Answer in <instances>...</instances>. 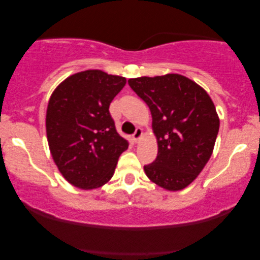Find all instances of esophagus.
Listing matches in <instances>:
<instances>
[{
  "label": "esophagus",
  "instance_id": "34e87169",
  "mask_svg": "<svg viewBox=\"0 0 260 260\" xmlns=\"http://www.w3.org/2000/svg\"><path fill=\"white\" fill-rule=\"evenodd\" d=\"M142 134H143V131H142L141 127H137V129L135 130V133L133 135V140L135 143H137V142L140 141V138L142 137Z\"/></svg>",
  "mask_w": 260,
  "mask_h": 260
}]
</instances>
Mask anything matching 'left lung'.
<instances>
[{
	"mask_svg": "<svg viewBox=\"0 0 260 260\" xmlns=\"http://www.w3.org/2000/svg\"><path fill=\"white\" fill-rule=\"evenodd\" d=\"M150 109L157 138V157L144 166L152 182L181 190L197 179L211 157L219 133V117L204 88L180 74L127 80Z\"/></svg>",
	"mask_w": 260,
	"mask_h": 260,
	"instance_id": "left-lung-1",
	"label": "left lung"
}]
</instances>
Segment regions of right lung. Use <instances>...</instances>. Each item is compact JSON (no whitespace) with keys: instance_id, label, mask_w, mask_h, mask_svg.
<instances>
[{"instance_id":"right-lung-1","label":"right lung","mask_w":260,"mask_h":260,"mask_svg":"<svg viewBox=\"0 0 260 260\" xmlns=\"http://www.w3.org/2000/svg\"><path fill=\"white\" fill-rule=\"evenodd\" d=\"M126 79L99 70L73 74L49 99L46 131L62 176L81 189L102 187L129 142L117 133L109 108Z\"/></svg>"}]
</instances>
